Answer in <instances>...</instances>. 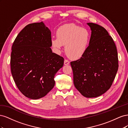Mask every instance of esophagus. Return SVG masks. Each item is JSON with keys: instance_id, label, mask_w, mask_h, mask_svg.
Here are the masks:
<instances>
[{"instance_id": "1", "label": "esophagus", "mask_w": 128, "mask_h": 128, "mask_svg": "<svg viewBox=\"0 0 128 128\" xmlns=\"http://www.w3.org/2000/svg\"><path fill=\"white\" fill-rule=\"evenodd\" d=\"M69 63H70V62H69L68 60L67 59H65L64 61V64L65 65H68L69 64Z\"/></svg>"}]
</instances>
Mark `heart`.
<instances>
[{"label": "heart", "mask_w": 128, "mask_h": 128, "mask_svg": "<svg viewBox=\"0 0 128 128\" xmlns=\"http://www.w3.org/2000/svg\"><path fill=\"white\" fill-rule=\"evenodd\" d=\"M57 37L52 38L51 45L59 52L63 45L67 56L72 59H78L86 53L90 41L91 33L88 29L75 24L61 26L56 32Z\"/></svg>", "instance_id": "b5f03b06"}]
</instances>
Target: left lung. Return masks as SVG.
Listing matches in <instances>:
<instances>
[{"mask_svg": "<svg viewBox=\"0 0 128 128\" xmlns=\"http://www.w3.org/2000/svg\"><path fill=\"white\" fill-rule=\"evenodd\" d=\"M91 30L88 48L80 59L72 61L74 84L86 98L97 97L113 84L118 68L116 47L104 27L87 24Z\"/></svg>", "mask_w": 128, "mask_h": 128, "instance_id": "1", "label": "left lung"}]
</instances>
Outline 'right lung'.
I'll return each mask as SVG.
<instances>
[{
    "label": "right lung",
    "mask_w": 128,
    "mask_h": 128,
    "mask_svg": "<svg viewBox=\"0 0 128 128\" xmlns=\"http://www.w3.org/2000/svg\"><path fill=\"white\" fill-rule=\"evenodd\" d=\"M51 40V32L44 23H34L21 31L12 47V75L18 90L30 99L47 94L64 65V58L52 52Z\"/></svg>",
    "instance_id": "add662e5"
}]
</instances>
